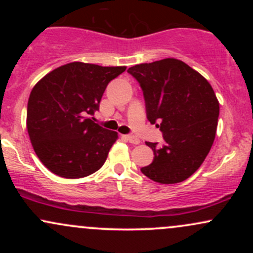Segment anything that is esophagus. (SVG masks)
Masks as SVG:
<instances>
[{
    "label": "esophagus",
    "instance_id": "34e87169",
    "mask_svg": "<svg viewBox=\"0 0 253 253\" xmlns=\"http://www.w3.org/2000/svg\"><path fill=\"white\" fill-rule=\"evenodd\" d=\"M127 140H128L130 144H134V145L140 143V139L136 138L134 135H127Z\"/></svg>",
    "mask_w": 253,
    "mask_h": 253
}]
</instances>
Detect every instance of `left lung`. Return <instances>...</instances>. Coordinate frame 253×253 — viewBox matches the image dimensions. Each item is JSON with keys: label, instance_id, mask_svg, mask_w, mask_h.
Here are the masks:
<instances>
[{"label": "left lung", "instance_id": "8db88e82", "mask_svg": "<svg viewBox=\"0 0 253 253\" xmlns=\"http://www.w3.org/2000/svg\"><path fill=\"white\" fill-rule=\"evenodd\" d=\"M143 90L147 120L164 144L146 143L153 161L141 168L152 181L173 184L199 169L215 138L219 102L208 81L182 60L167 58L127 70Z\"/></svg>", "mask_w": 253, "mask_h": 253}]
</instances>
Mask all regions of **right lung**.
I'll return each instance as SVG.
<instances>
[{
	"label": "right lung",
	"instance_id": "right-lung-1",
	"mask_svg": "<svg viewBox=\"0 0 253 253\" xmlns=\"http://www.w3.org/2000/svg\"><path fill=\"white\" fill-rule=\"evenodd\" d=\"M125 70V66L69 63L32 89L27 130L37 156L51 172L82 178L104 164L118 134L92 117L108 83Z\"/></svg>",
	"mask_w": 253,
	"mask_h": 253
}]
</instances>
